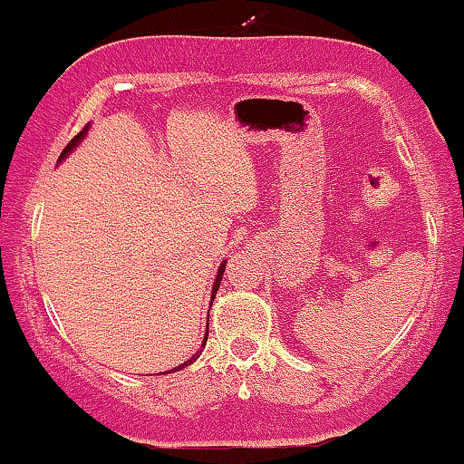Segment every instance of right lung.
Returning <instances> with one entry per match:
<instances>
[{
    "instance_id": "right-lung-1",
    "label": "right lung",
    "mask_w": 464,
    "mask_h": 464,
    "mask_svg": "<svg viewBox=\"0 0 464 464\" xmlns=\"http://www.w3.org/2000/svg\"><path fill=\"white\" fill-rule=\"evenodd\" d=\"M85 133H88V127H83V131H79V133H76V136H74V138H72V140H70V142H67V147H65V150H63L61 159H65V156H67V154H70V151H72V150H74V147H76V145H79V142H81V138H83V136H85ZM224 267H227V265H222V267H219V272H218V278H215V287H213V292H218L219 283H222V274H224ZM213 299H215V295H213ZM206 340H208V335H206V337H204V346H206ZM197 356H199V353H197ZM197 356H192V358H190V361H186V362H183V365L174 367V372H179V370H183V367L192 365V361H195V358H197Z\"/></svg>"
}]
</instances>
